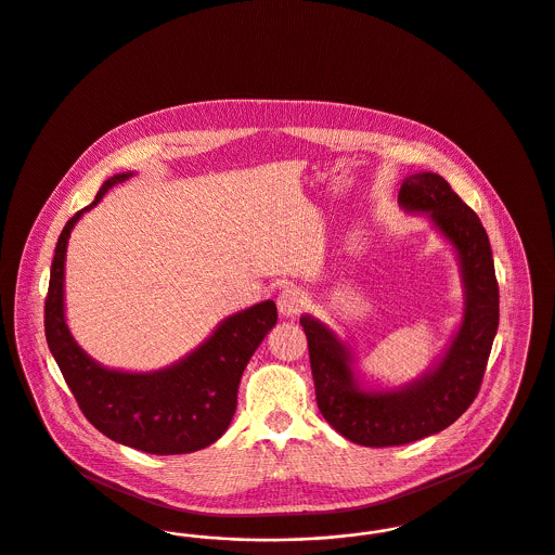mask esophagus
Here are the masks:
<instances>
[{
    "mask_svg": "<svg viewBox=\"0 0 555 555\" xmlns=\"http://www.w3.org/2000/svg\"><path fill=\"white\" fill-rule=\"evenodd\" d=\"M307 300H309V296L302 288L288 286L278 296V309L284 318H295L307 307Z\"/></svg>",
    "mask_w": 555,
    "mask_h": 555,
    "instance_id": "34e87169",
    "label": "esophagus"
}]
</instances>
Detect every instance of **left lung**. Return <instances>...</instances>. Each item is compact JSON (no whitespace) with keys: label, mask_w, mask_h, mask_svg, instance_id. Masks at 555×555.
<instances>
[{"label":"left lung","mask_w":555,"mask_h":555,"mask_svg":"<svg viewBox=\"0 0 555 555\" xmlns=\"http://www.w3.org/2000/svg\"><path fill=\"white\" fill-rule=\"evenodd\" d=\"M398 199L408 212H427L459 255L465 313L442 360L402 389L366 391L336 334L311 315L300 318L320 412L343 438L370 448L416 442L452 425L480 391L499 328V284L478 215L434 172L410 175Z\"/></svg>","instance_id":"obj_1"}]
</instances>
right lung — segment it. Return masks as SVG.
<instances>
[{
    "mask_svg": "<svg viewBox=\"0 0 555 555\" xmlns=\"http://www.w3.org/2000/svg\"><path fill=\"white\" fill-rule=\"evenodd\" d=\"M130 175L105 181L94 202L67 221L56 242L43 307L48 347L83 416L113 442L149 454H186L217 442L227 431L237 387L260 340L278 322L273 300H264L221 322L185 360L157 372H121L96 364L65 322V255L79 217Z\"/></svg>",
    "mask_w": 555,
    "mask_h": 555,
    "instance_id": "obj_1",
    "label": "right lung"
}]
</instances>
